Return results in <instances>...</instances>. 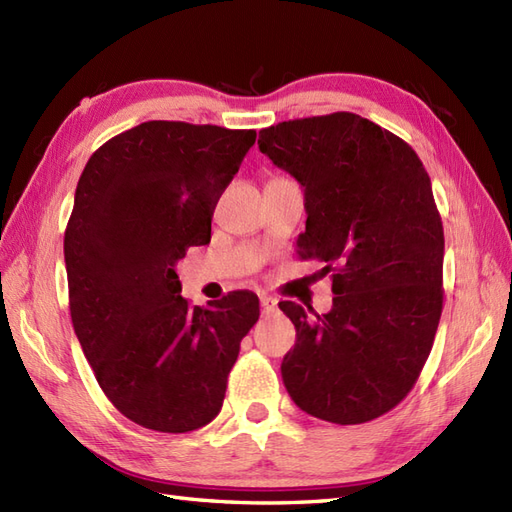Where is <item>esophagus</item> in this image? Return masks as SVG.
<instances>
[{"label": "esophagus", "instance_id": "obj_1", "mask_svg": "<svg viewBox=\"0 0 512 512\" xmlns=\"http://www.w3.org/2000/svg\"><path fill=\"white\" fill-rule=\"evenodd\" d=\"M259 303H261V312H264V314H270V312L277 310V299H272V296L264 294L259 299Z\"/></svg>", "mask_w": 512, "mask_h": 512}]
</instances>
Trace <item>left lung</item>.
<instances>
[{"mask_svg":"<svg viewBox=\"0 0 512 512\" xmlns=\"http://www.w3.org/2000/svg\"><path fill=\"white\" fill-rule=\"evenodd\" d=\"M259 150L305 194L301 259L334 272V307L281 301L296 329L281 362L303 412L338 425L382 417L408 395L443 312V222L406 141L355 113L259 130Z\"/></svg>","mask_w":512,"mask_h":512,"instance_id":"left-lung-1","label":"left lung"}]
</instances>
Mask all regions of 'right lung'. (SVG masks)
Listing matches in <instances>:
<instances>
[{"instance_id": "obj_1", "label": "right lung", "mask_w": 512, "mask_h": 512, "mask_svg": "<svg viewBox=\"0 0 512 512\" xmlns=\"http://www.w3.org/2000/svg\"><path fill=\"white\" fill-rule=\"evenodd\" d=\"M255 130L144 122L91 154L65 231L69 312L104 395L148 430L183 434L218 417L253 292L209 307L181 296L178 259L209 244L224 189Z\"/></svg>"}]
</instances>
